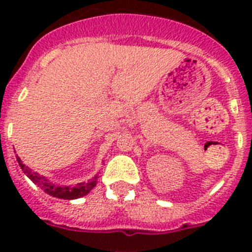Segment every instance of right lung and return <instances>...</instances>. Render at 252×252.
<instances>
[{"mask_svg":"<svg viewBox=\"0 0 252 252\" xmlns=\"http://www.w3.org/2000/svg\"><path fill=\"white\" fill-rule=\"evenodd\" d=\"M17 161H19V165L21 166L22 171L32 180V183L40 187L48 194L53 195V197L62 198V199H77V198H81L83 195L88 194L91 189L94 188L95 184H97V180H98V175H95L93 179L88 180L87 183H79L75 187L54 186V184L49 183V180L45 179L43 175L37 174L36 171H31V169L24 165L19 157H17Z\"/></svg>","mask_w":252,"mask_h":252,"instance_id":"obj_1","label":"right lung"}]
</instances>
